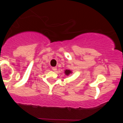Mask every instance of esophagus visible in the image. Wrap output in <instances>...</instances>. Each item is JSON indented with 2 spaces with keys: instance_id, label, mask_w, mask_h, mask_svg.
Segmentation results:
<instances>
[{
  "instance_id": "1",
  "label": "esophagus",
  "mask_w": 123,
  "mask_h": 123,
  "mask_svg": "<svg viewBox=\"0 0 123 123\" xmlns=\"http://www.w3.org/2000/svg\"><path fill=\"white\" fill-rule=\"evenodd\" d=\"M52 70H53V71H56V69H57V68H56V67H52Z\"/></svg>"
}]
</instances>
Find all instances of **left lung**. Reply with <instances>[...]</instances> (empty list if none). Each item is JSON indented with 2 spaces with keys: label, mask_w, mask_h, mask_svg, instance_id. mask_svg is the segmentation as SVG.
Here are the masks:
<instances>
[{
  "label": "left lung",
  "mask_w": 123,
  "mask_h": 123,
  "mask_svg": "<svg viewBox=\"0 0 123 123\" xmlns=\"http://www.w3.org/2000/svg\"><path fill=\"white\" fill-rule=\"evenodd\" d=\"M71 73H72V71H70L69 69H66L65 71V74L67 75V76H68L69 74H71Z\"/></svg>",
  "instance_id": "left-lung-1"
}]
</instances>
